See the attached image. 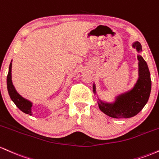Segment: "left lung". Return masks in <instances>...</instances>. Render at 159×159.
<instances>
[{
  "label": "left lung",
  "mask_w": 159,
  "mask_h": 159,
  "mask_svg": "<svg viewBox=\"0 0 159 159\" xmlns=\"http://www.w3.org/2000/svg\"><path fill=\"white\" fill-rule=\"evenodd\" d=\"M132 46L138 52L142 51L141 44L136 41ZM138 59L139 77L132 89L116 97L113 103H107L98 99V103L100 110L109 116L116 119L131 118L140 113L149 100L151 92V78L147 62L140 55L137 56ZM93 92L96 94V89L93 84Z\"/></svg>",
  "instance_id": "1"
}]
</instances>
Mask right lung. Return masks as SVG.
Segmentation results:
<instances>
[{
  "instance_id": "obj_1",
  "label": "right lung",
  "mask_w": 159,
  "mask_h": 159,
  "mask_svg": "<svg viewBox=\"0 0 159 159\" xmlns=\"http://www.w3.org/2000/svg\"><path fill=\"white\" fill-rule=\"evenodd\" d=\"M12 61L10 62V67H9V72L7 74V90L9 95H10V98L13 103L16 105V107L20 110H22L23 113L32 115L31 107H32V103L31 101H28V100L22 97L16 90L15 87L12 85Z\"/></svg>"
}]
</instances>
